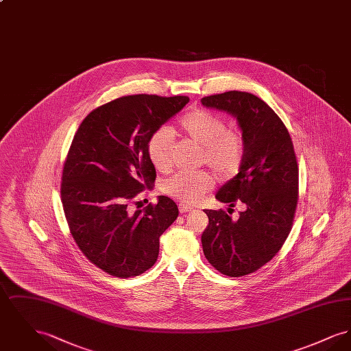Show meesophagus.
I'll return each instance as SVG.
<instances>
[{"label":"esophagus","mask_w":351,"mask_h":351,"mask_svg":"<svg viewBox=\"0 0 351 351\" xmlns=\"http://www.w3.org/2000/svg\"><path fill=\"white\" fill-rule=\"evenodd\" d=\"M192 209H193V208L189 206V205L179 204V212H180V213H186V212H189V210H192Z\"/></svg>","instance_id":"obj_1"}]
</instances>
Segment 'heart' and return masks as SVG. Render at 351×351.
Listing matches in <instances>:
<instances>
[{"mask_svg": "<svg viewBox=\"0 0 351 351\" xmlns=\"http://www.w3.org/2000/svg\"><path fill=\"white\" fill-rule=\"evenodd\" d=\"M184 134L202 146L200 162L210 168L219 179L228 180L237 175L245 158V139L238 130L228 129V123L217 114L195 109L179 122ZM173 134L168 128H159L147 139V155L152 166L165 172L172 166ZM213 186L206 171H178L162 183L168 196L196 202Z\"/></svg>", "mask_w": 351, "mask_h": 351, "instance_id": "obj_1", "label": "heart"}]
</instances>
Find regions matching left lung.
Returning <instances> with one entry per match:
<instances>
[{
    "label": "left lung",
    "mask_w": 351,
    "mask_h": 351,
    "mask_svg": "<svg viewBox=\"0 0 351 351\" xmlns=\"http://www.w3.org/2000/svg\"><path fill=\"white\" fill-rule=\"evenodd\" d=\"M201 102L235 116L245 139L239 172L216 199L230 204L229 213L238 202L246 209L237 219L223 209H205L209 225L201 235L208 262L221 274L239 278L267 265L289 235L299 200L298 159L283 121L255 95L229 90Z\"/></svg>",
    "instance_id": "8db88e82"
}]
</instances>
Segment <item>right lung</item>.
I'll return each instance as SVG.
<instances>
[{
  "instance_id": "obj_1",
  "label": "right lung",
  "mask_w": 351,
  "mask_h": 351,
  "mask_svg": "<svg viewBox=\"0 0 351 351\" xmlns=\"http://www.w3.org/2000/svg\"><path fill=\"white\" fill-rule=\"evenodd\" d=\"M188 102L186 96H123L92 110L72 139L60 183L64 216L86 259L112 276L152 267L160 235L178 218L169 197L145 209L136 197L156 178L149 136Z\"/></svg>"
}]
</instances>
